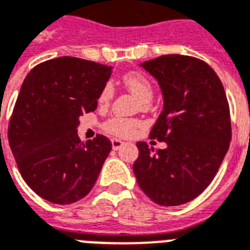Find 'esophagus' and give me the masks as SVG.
<instances>
[{"mask_svg": "<svg viewBox=\"0 0 250 250\" xmlns=\"http://www.w3.org/2000/svg\"><path fill=\"white\" fill-rule=\"evenodd\" d=\"M124 145V142L123 141H120V139H112V148L113 149H119L121 146Z\"/></svg>", "mask_w": 250, "mask_h": 250, "instance_id": "34e87169", "label": "esophagus"}]
</instances>
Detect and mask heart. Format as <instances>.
I'll return each mask as SVG.
<instances>
[{
    "label": "heart",
    "instance_id": "obj_1",
    "mask_svg": "<svg viewBox=\"0 0 250 250\" xmlns=\"http://www.w3.org/2000/svg\"><path fill=\"white\" fill-rule=\"evenodd\" d=\"M124 83L125 86L131 91V93L139 98V101L143 104H149L153 98V86L148 79L145 76L131 72L124 76ZM113 85L111 83H107L102 89L99 94V103H108L113 98ZM139 126V121L134 119H125V117H112L108 121H105L104 129L108 133L117 137H127L131 135Z\"/></svg>",
    "mask_w": 250,
    "mask_h": 250
}]
</instances>
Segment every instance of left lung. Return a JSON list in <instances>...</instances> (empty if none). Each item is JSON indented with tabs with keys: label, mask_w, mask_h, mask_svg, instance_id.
Wrapping results in <instances>:
<instances>
[{
	"label": "left lung",
	"mask_w": 250,
	"mask_h": 250,
	"mask_svg": "<svg viewBox=\"0 0 250 250\" xmlns=\"http://www.w3.org/2000/svg\"><path fill=\"white\" fill-rule=\"evenodd\" d=\"M157 80L164 108L149 138L165 149L138 142L133 165L141 189L156 204L177 207L210 185L231 142V119L221 80L204 61L169 54L142 63Z\"/></svg>",
	"instance_id": "left-lung-1"
}]
</instances>
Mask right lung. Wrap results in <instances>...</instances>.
<instances>
[{
  "mask_svg": "<svg viewBox=\"0 0 250 250\" xmlns=\"http://www.w3.org/2000/svg\"><path fill=\"white\" fill-rule=\"evenodd\" d=\"M112 67L80 58L42 62L24 79L10 117V148L18 169L39 196L72 204L90 192L112 149L97 134L80 141V116L93 112Z\"/></svg>",
  "mask_w": 250,
  "mask_h": 250,
  "instance_id": "obj_1",
  "label": "right lung"
}]
</instances>
